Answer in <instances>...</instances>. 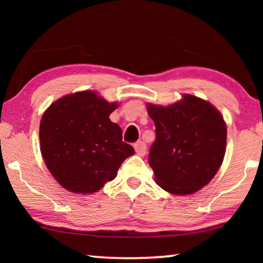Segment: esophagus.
<instances>
[{"label":"esophagus","instance_id":"obj_1","mask_svg":"<svg viewBox=\"0 0 263 263\" xmlns=\"http://www.w3.org/2000/svg\"><path fill=\"white\" fill-rule=\"evenodd\" d=\"M133 146H135V149H136V152H137L138 155H141V157H142V155L146 154V151H147V146H146L144 141H141V140L137 141Z\"/></svg>","mask_w":263,"mask_h":263}]
</instances>
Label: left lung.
Instances as JSON below:
<instances>
[{
	"label": "left lung",
	"instance_id": "obj_1",
	"mask_svg": "<svg viewBox=\"0 0 263 263\" xmlns=\"http://www.w3.org/2000/svg\"><path fill=\"white\" fill-rule=\"evenodd\" d=\"M155 124L148 163L155 182L174 195L203 188L217 174L226 149V124L215 106L193 95L168 105L147 104Z\"/></svg>",
	"mask_w": 263,
	"mask_h": 263
}]
</instances>
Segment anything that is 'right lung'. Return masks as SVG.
Here are the masks:
<instances>
[{
    "label": "right lung",
    "instance_id": "right-lung-1",
    "mask_svg": "<svg viewBox=\"0 0 263 263\" xmlns=\"http://www.w3.org/2000/svg\"><path fill=\"white\" fill-rule=\"evenodd\" d=\"M95 91L64 96L44 112L41 152L53 177L72 193L92 194L117 176L124 160L135 154L109 116L117 108Z\"/></svg>",
    "mask_w": 263,
    "mask_h": 263
}]
</instances>
